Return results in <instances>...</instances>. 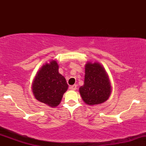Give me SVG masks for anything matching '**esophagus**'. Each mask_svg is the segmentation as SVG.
<instances>
[{
  "label": "esophagus",
  "instance_id": "esophagus-1",
  "mask_svg": "<svg viewBox=\"0 0 146 146\" xmlns=\"http://www.w3.org/2000/svg\"><path fill=\"white\" fill-rule=\"evenodd\" d=\"M69 88L71 90H75L77 89V85L76 84H74V85H72L69 87Z\"/></svg>",
  "mask_w": 146,
  "mask_h": 146
}]
</instances>
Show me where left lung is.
I'll return each instance as SVG.
<instances>
[{"label":"left lung","instance_id":"obj_1","mask_svg":"<svg viewBox=\"0 0 146 146\" xmlns=\"http://www.w3.org/2000/svg\"><path fill=\"white\" fill-rule=\"evenodd\" d=\"M110 92L111 86L104 68L99 63H87L84 84L80 88L84 102L88 105L100 104L108 100Z\"/></svg>","mask_w":146,"mask_h":146}]
</instances>
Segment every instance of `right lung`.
Here are the masks:
<instances>
[{"label": "right lung", "mask_w": 146, "mask_h": 146, "mask_svg": "<svg viewBox=\"0 0 146 146\" xmlns=\"http://www.w3.org/2000/svg\"><path fill=\"white\" fill-rule=\"evenodd\" d=\"M67 88L66 79L59 73L58 64L55 60L43 65L36 75L32 86L36 100L51 107L59 105Z\"/></svg>", "instance_id": "obj_1"}]
</instances>
